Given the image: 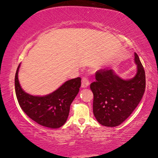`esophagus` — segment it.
Listing matches in <instances>:
<instances>
[{
  "label": "esophagus",
  "mask_w": 158,
  "mask_h": 158,
  "mask_svg": "<svg viewBox=\"0 0 158 158\" xmlns=\"http://www.w3.org/2000/svg\"><path fill=\"white\" fill-rule=\"evenodd\" d=\"M89 85V81L86 77H83L82 81H81V87L82 88H86Z\"/></svg>",
  "instance_id": "34e87169"
}]
</instances>
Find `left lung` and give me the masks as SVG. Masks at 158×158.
Here are the masks:
<instances>
[{
    "label": "left lung",
    "mask_w": 158,
    "mask_h": 158,
    "mask_svg": "<svg viewBox=\"0 0 158 158\" xmlns=\"http://www.w3.org/2000/svg\"><path fill=\"white\" fill-rule=\"evenodd\" d=\"M137 73L124 79L113 69L99 70L96 81L90 84L93 93V114L106 127H116L125 121L135 110L146 89V75L138 55L135 53Z\"/></svg>",
    "instance_id": "obj_1"
}]
</instances>
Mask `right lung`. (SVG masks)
<instances>
[{"label":"right lung","instance_id":"right-lung-1","mask_svg":"<svg viewBox=\"0 0 158 158\" xmlns=\"http://www.w3.org/2000/svg\"><path fill=\"white\" fill-rule=\"evenodd\" d=\"M21 63L15 74V92L18 102L26 115L42 126L59 128L68 119L69 107L81 86V78L65 81L54 91L44 96L32 95L22 89L18 79Z\"/></svg>","mask_w":158,"mask_h":158}]
</instances>
